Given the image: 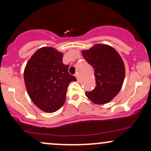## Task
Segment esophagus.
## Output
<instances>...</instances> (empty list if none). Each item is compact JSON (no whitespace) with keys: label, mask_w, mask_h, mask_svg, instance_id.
<instances>
[{"label":"esophagus","mask_w":151,"mask_h":151,"mask_svg":"<svg viewBox=\"0 0 151 151\" xmlns=\"http://www.w3.org/2000/svg\"><path fill=\"white\" fill-rule=\"evenodd\" d=\"M74 76H75V77L77 78V81H79V75H78V73H77V74H74Z\"/></svg>","instance_id":"1"}]
</instances>
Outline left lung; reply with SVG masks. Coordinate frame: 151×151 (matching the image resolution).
<instances>
[{"instance_id": "obj_1", "label": "left lung", "mask_w": 151, "mask_h": 151, "mask_svg": "<svg viewBox=\"0 0 151 151\" xmlns=\"http://www.w3.org/2000/svg\"><path fill=\"white\" fill-rule=\"evenodd\" d=\"M82 55L94 71L96 87L86 91L93 103L104 104L119 93L125 77V67L119 54L112 47L97 44L83 50Z\"/></svg>"}]
</instances>
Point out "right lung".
Listing matches in <instances>:
<instances>
[{
	"label": "right lung",
	"instance_id": "obj_1",
	"mask_svg": "<svg viewBox=\"0 0 151 151\" xmlns=\"http://www.w3.org/2000/svg\"><path fill=\"white\" fill-rule=\"evenodd\" d=\"M63 54L51 47L37 50L27 62L24 80L32 102L43 111L52 113L63 106L71 81H77L62 62Z\"/></svg>",
	"mask_w": 151,
	"mask_h": 151
}]
</instances>
